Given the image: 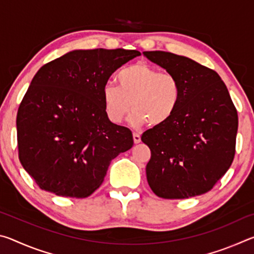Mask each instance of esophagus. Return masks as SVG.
Segmentation results:
<instances>
[{"label":"esophagus","instance_id":"obj_1","mask_svg":"<svg viewBox=\"0 0 254 254\" xmlns=\"http://www.w3.org/2000/svg\"><path fill=\"white\" fill-rule=\"evenodd\" d=\"M133 141H134V143H140L141 136L139 133H133Z\"/></svg>","mask_w":254,"mask_h":254}]
</instances>
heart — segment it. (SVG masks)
Wrapping results in <instances>:
<instances>
[{"mask_svg":"<svg viewBox=\"0 0 254 254\" xmlns=\"http://www.w3.org/2000/svg\"><path fill=\"white\" fill-rule=\"evenodd\" d=\"M117 80L119 86L105 84L102 91L105 113L113 123L122 122L132 106V124L162 126L174 117L182 101V85L177 77L168 71L159 72L148 64L123 68Z\"/></svg>","mask_w":254,"mask_h":254,"instance_id":"b5f03b06","label":"heart"}]
</instances>
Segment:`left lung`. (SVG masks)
<instances>
[{
  "mask_svg": "<svg viewBox=\"0 0 254 254\" xmlns=\"http://www.w3.org/2000/svg\"><path fill=\"white\" fill-rule=\"evenodd\" d=\"M143 55L177 77L183 91L174 117L141 136L151 151L149 186L165 199L205 194L233 162L238 111L215 70L167 51Z\"/></svg>",
  "mask_w": 254,
  "mask_h": 254,
  "instance_id": "8db88e82",
  "label": "left lung"
}]
</instances>
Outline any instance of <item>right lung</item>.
<instances>
[{
	"instance_id": "1",
	"label": "right lung",
	"mask_w": 254,
	"mask_h": 254,
	"mask_svg": "<svg viewBox=\"0 0 254 254\" xmlns=\"http://www.w3.org/2000/svg\"><path fill=\"white\" fill-rule=\"evenodd\" d=\"M136 50H74L42 66L16 115L21 165L44 190L86 198L111 161L133 145L132 132L112 123L102 91Z\"/></svg>"
}]
</instances>
